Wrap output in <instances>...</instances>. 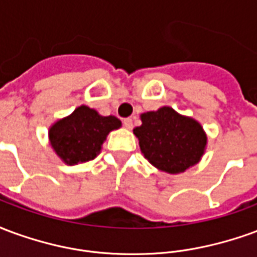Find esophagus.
<instances>
[{
  "mask_svg": "<svg viewBox=\"0 0 257 257\" xmlns=\"http://www.w3.org/2000/svg\"><path fill=\"white\" fill-rule=\"evenodd\" d=\"M123 126L126 129L134 128V121H132V118H125V119H123Z\"/></svg>",
  "mask_w": 257,
  "mask_h": 257,
  "instance_id": "1",
  "label": "esophagus"
}]
</instances>
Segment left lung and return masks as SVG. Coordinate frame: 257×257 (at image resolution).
Returning a JSON list of instances; mask_svg holds the SVG:
<instances>
[{
	"instance_id": "left-lung-1",
	"label": "left lung",
	"mask_w": 257,
	"mask_h": 257,
	"mask_svg": "<svg viewBox=\"0 0 257 257\" xmlns=\"http://www.w3.org/2000/svg\"><path fill=\"white\" fill-rule=\"evenodd\" d=\"M142 125L134 129L140 150L151 165L168 173H180L199 162L206 146L201 123L184 117L172 107L140 115Z\"/></svg>"
}]
</instances>
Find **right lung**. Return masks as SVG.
Segmentation results:
<instances>
[{
  "label": "right lung",
  "instance_id": "add662e5",
  "mask_svg": "<svg viewBox=\"0 0 257 257\" xmlns=\"http://www.w3.org/2000/svg\"><path fill=\"white\" fill-rule=\"evenodd\" d=\"M121 126L114 115L103 117L88 106H79L68 117L49 128L51 146L68 165L93 160L101 150L107 135Z\"/></svg>",
  "mask_w": 257,
  "mask_h": 257
}]
</instances>
